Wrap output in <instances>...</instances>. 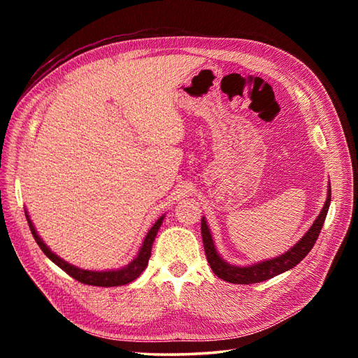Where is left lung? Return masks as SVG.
Listing matches in <instances>:
<instances>
[{
    "instance_id": "8db88e82",
    "label": "left lung",
    "mask_w": 358,
    "mask_h": 358,
    "mask_svg": "<svg viewBox=\"0 0 358 358\" xmlns=\"http://www.w3.org/2000/svg\"><path fill=\"white\" fill-rule=\"evenodd\" d=\"M331 200V189H330V183H329V191H327V200L321 213L317 216V220L313 221L310 225V229L308 233L301 237V239L292 246L289 251L285 254L279 255L272 259H266V262L257 263L252 266H231L220 257V254L216 252L213 241H212V234L208 224H206V220H201V237H203V245H204V252L206 258H208V263L210 264V268L213 270V273L227 280L230 284H257V282H263V280H267L273 276H278L280 273L287 272V270L296 267L303 258H305L310 249L315 245L320 231L322 229V224L326 221V216L329 212V206Z\"/></svg>"
}]
</instances>
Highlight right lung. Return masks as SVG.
I'll use <instances>...</instances> for the list:
<instances>
[{
	"label": "right lung",
	"mask_w": 358,
	"mask_h": 358,
	"mask_svg": "<svg viewBox=\"0 0 358 358\" xmlns=\"http://www.w3.org/2000/svg\"><path fill=\"white\" fill-rule=\"evenodd\" d=\"M25 216H27V221H28V225H29V230H31L32 236H34L37 245L40 246L41 251L46 254V257L49 259H52L53 263H55L58 267H61L64 272L69 273L76 280H79V282L86 284V285H95V287L125 285V284L133 282L134 279H137L140 276V273H142L148 266L149 257H150V249H152V243L155 241V236H157L159 227L162 224V220H164V215H162L161 218L152 225V229L149 230V233L145 237L143 245H142V248H140L137 257L128 266H125L122 268H117V270H109V272H92V270H83V268H79L76 266H71L67 262L61 259L57 254H53L50 249L46 246V243L40 239V236L37 234L34 225H32L27 212H25Z\"/></svg>",
	"instance_id": "1"
}]
</instances>
